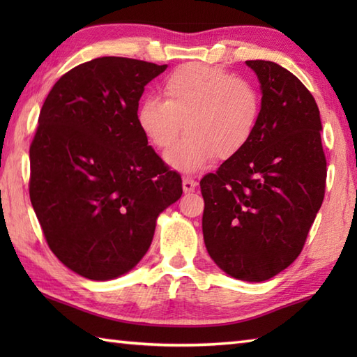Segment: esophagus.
<instances>
[{
    "instance_id": "1",
    "label": "esophagus",
    "mask_w": 357,
    "mask_h": 357,
    "mask_svg": "<svg viewBox=\"0 0 357 357\" xmlns=\"http://www.w3.org/2000/svg\"><path fill=\"white\" fill-rule=\"evenodd\" d=\"M196 184H198V183H196V181H195L193 178L185 176V178L183 179V190H184L185 193H190V192L195 190Z\"/></svg>"
}]
</instances>
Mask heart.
I'll use <instances>...</instances> for the list:
<instances>
[{"instance_id":"1","label":"heart","mask_w":357,"mask_h":357,"mask_svg":"<svg viewBox=\"0 0 357 357\" xmlns=\"http://www.w3.org/2000/svg\"><path fill=\"white\" fill-rule=\"evenodd\" d=\"M164 100H144L136 121L151 146L170 149L185 128V138L167 162L181 172H196L216 159H231L244 150L259 127L264 98L253 81L222 67L190 63L162 82Z\"/></svg>"}]
</instances>
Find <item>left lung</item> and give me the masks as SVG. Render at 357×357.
Wrapping results in <instances>:
<instances>
[{"label":"left lung","instance_id":"8db88e82","mask_svg":"<svg viewBox=\"0 0 357 357\" xmlns=\"http://www.w3.org/2000/svg\"><path fill=\"white\" fill-rule=\"evenodd\" d=\"M245 63L261 82L262 118L248 146L201 179L202 233L219 268L261 282L304 248L324 201L327 159L310 90L276 63Z\"/></svg>","mask_w":357,"mask_h":357}]
</instances>
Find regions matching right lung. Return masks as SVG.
<instances>
[{
	"instance_id": "1",
	"label": "right lung",
	"mask_w": 357,
	"mask_h": 357,
	"mask_svg": "<svg viewBox=\"0 0 357 357\" xmlns=\"http://www.w3.org/2000/svg\"><path fill=\"white\" fill-rule=\"evenodd\" d=\"M167 69L102 56L52 87L30 144L29 195L45 242L93 280L124 275L147 253L156 218L183 195L136 121L149 82Z\"/></svg>"
}]
</instances>
